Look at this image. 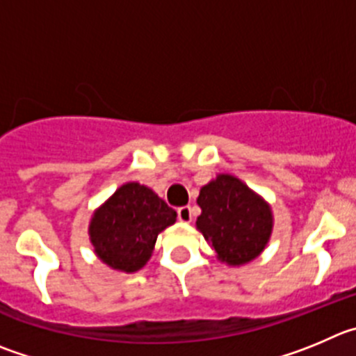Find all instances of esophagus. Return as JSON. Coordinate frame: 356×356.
<instances>
[{
	"instance_id": "obj_1",
	"label": "esophagus",
	"mask_w": 356,
	"mask_h": 356,
	"mask_svg": "<svg viewBox=\"0 0 356 356\" xmlns=\"http://www.w3.org/2000/svg\"><path fill=\"white\" fill-rule=\"evenodd\" d=\"M177 218L181 223H191L193 219V214H191V207L189 205H184V207L177 209Z\"/></svg>"
}]
</instances>
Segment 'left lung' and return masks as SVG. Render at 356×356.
<instances>
[{
	"label": "left lung",
	"mask_w": 356,
	"mask_h": 356,
	"mask_svg": "<svg viewBox=\"0 0 356 356\" xmlns=\"http://www.w3.org/2000/svg\"><path fill=\"white\" fill-rule=\"evenodd\" d=\"M202 214L197 230L228 267L253 261L264 253L274 230L272 207L261 195L232 174H218L200 188Z\"/></svg>",
	"instance_id": "1"
}]
</instances>
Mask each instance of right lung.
I'll return each instance as SVG.
<instances>
[{
	"mask_svg": "<svg viewBox=\"0 0 356 356\" xmlns=\"http://www.w3.org/2000/svg\"><path fill=\"white\" fill-rule=\"evenodd\" d=\"M177 212L137 181L119 186L89 221L95 254L114 270L133 274L151 258L158 235L172 227Z\"/></svg>",
	"mask_w": 356,
	"mask_h": 356,
	"instance_id": "right-lung-1",
	"label": "right lung"
}]
</instances>
